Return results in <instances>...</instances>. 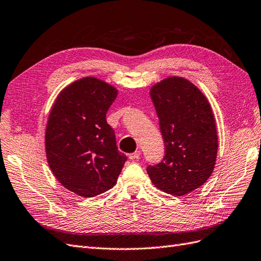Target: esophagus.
Returning <instances> with one entry per match:
<instances>
[{
    "label": "esophagus",
    "instance_id": "obj_1",
    "mask_svg": "<svg viewBox=\"0 0 261 261\" xmlns=\"http://www.w3.org/2000/svg\"><path fill=\"white\" fill-rule=\"evenodd\" d=\"M139 156H140V151L139 150H137V151H135V152H133V153H129V159H132V160H134V159H138L139 158Z\"/></svg>",
    "mask_w": 261,
    "mask_h": 261
}]
</instances>
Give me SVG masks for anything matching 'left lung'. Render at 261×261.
Listing matches in <instances>:
<instances>
[{
    "mask_svg": "<svg viewBox=\"0 0 261 261\" xmlns=\"http://www.w3.org/2000/svg\"><path fill=\"white\" fill-rule=\"evenodd\" d=\"M166 154L147 167L154 187L174 196L192 192L213 172L218 140L212 108L200 89L181 76H169L150 89Z\"/></svg>",
    "mask_w": 261,
    "mask_h": 261,
    "instance_id": "8db88e82",
    "label": "left lung"
}]
</instances>
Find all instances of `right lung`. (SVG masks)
Instances as JSON below:
<instances>
[{
	"mask_svg": "<svg viewBox=\"0 0 261 261\" xmlns=\"http://www.w3.org/2000/svg\"><path fill=\"white\" fill-rule=\"evenodd\" d=\"M117 90L94 76L76 80L56 98L45 134L46 157L61 186L93 198L116 185L127 160L119 152L107 113Z\"/></svg>",
	"mask_w": 261,
	"mask_h": 261,
	"instance_id": "right-lung-1",
	"label": "right lung"
}]
</instances>
